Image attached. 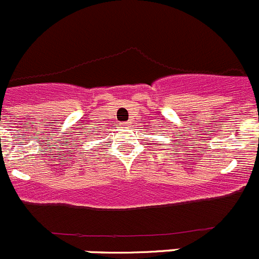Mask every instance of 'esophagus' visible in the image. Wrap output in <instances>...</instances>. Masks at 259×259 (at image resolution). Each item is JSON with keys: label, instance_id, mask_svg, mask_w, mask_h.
I'll return each mask as SVG.
<instances>
[{"label": "esophagus", "instance_id": "1", "mask_svg": "<svg viewBox=\"0 0 259 259\" xmlns=\"http://www.w3.org/2000/svg\"><path fill=\"white\" fill-rule=\"evenodd\" d=\"M122 125H123V127H124V128H128L131 124H130V123H128V122H125V123H123Z\"/></svg>", "mask_w": 259, "mask_h": 259}]
</instances>
